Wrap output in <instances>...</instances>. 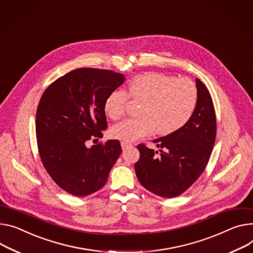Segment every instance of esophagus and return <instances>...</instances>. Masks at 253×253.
Returning a JSON list of instances; mask_svg holds the SVG:
<instances>
[{
    "instance_id": "1",
    "label": "esophagus",
    "mask_w": 253,
    "mask_h": 253,
    "mask_svg": "<svg viewBox=\"0 0 253 253\" xmlns=\"http://www.w3.org/2000/svg\"><path fill=\"white\" fill-rule=\"evenodd\" d=\"M122 144V148L125 150V149H126V148H128V147H130L131 146V144H129V143H126V142H122L121 143Z\"/></svg>"
}]
</instances>
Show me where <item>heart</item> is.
<instances>
[{
  "mask_svg": "<svg viewBox=\"0 0 253 253\" xmlns=\"http://www.w3.org/2000/svg\"><path fill=\"white\" fill-rule=\"evenodd\" d=\"M127 94L130 98L142 101L141 116L111 127V137L123 142H133L156 129L161 135L174 133L189 121L198 103V89L193 82L157 72L132 77ZM126 101L127 95L124 91H112L104 101L105 114L114 121L121 119Z\"/></svg>",
  "mask_w": 253,
  "mask_h": 253,
  "instance_id": "1",
  "label": "heart"
}]
</instances>
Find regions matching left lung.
<instances>
[{
    "instance_id": "1",
    "label": "left lung",
    "mask_w": 253,
    "mask_h": 253,
    "mask_svg": "<svg viewBox=\"0 0 253 253\" xmlns=\"http://www.w3.org/2000/svg\"><path fill=\"white\" fill-rule=\"evenodd\" d=\"M196 84L198 103L189 121L179 130L153 141L159 152L143 144L138 146L137 177L146 189L162 198H175L194 183L204 172L215 144L217 124L211 97L200 79H196Z\"/></svg>"
}]
</instances>
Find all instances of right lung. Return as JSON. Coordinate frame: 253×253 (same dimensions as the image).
<instances>
[{
  "mask_svg": "<svg viewBox=\"0 0 253 253\" xmlns=\"http://www.w3.org/2000/svg\"><path fill=\"white\" fill-rule=\"evenodd\" d=\"M124 82L123 74L82 68L56 79L42 96L35 119L38 152L52 180L75 197L103 187L122 154L119 140L91 148L86 142L102 137L104 101Z\"/></svg>",
  "mask_w": 253,
  "mask_h": 253,
  "instance_id": "right-lung-1",
  "label": "right lung"
}]
</instances>
